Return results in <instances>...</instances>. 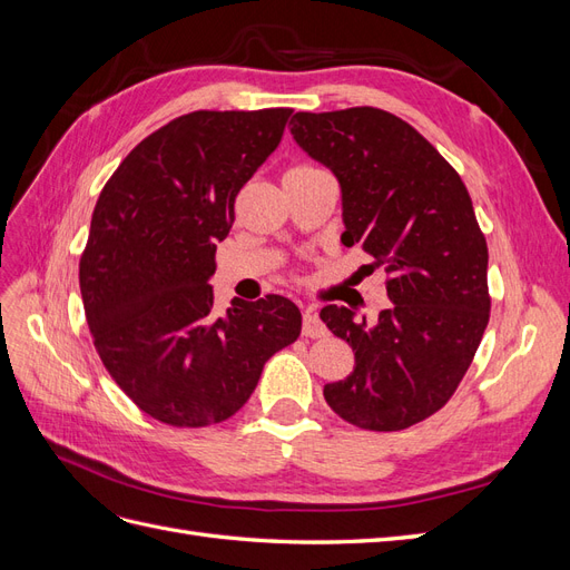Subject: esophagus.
I'll return each mask as SVG.
<instances>
[{
  "label": "esophagus",
  "mask_w": 570,
  "mask_h": 570,
  "mask_svg": "<svg viewBox=\"0 0 570 570\" xmlns=\"http://www.w3.org/2000/svg\"><path fill=\"white\" fill-rule=\"evenodd\" d=\"M302 333H304V337L318 340V337H325V335H327V327L323 325V321H321L314 312H304V318H302Z\"/></svg>",
  "instance_id": "obj_1"
}]
</instances>
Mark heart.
<instances>
[{
    "instance_id": "heart-1",
    "label": "heart",
    "mask_w": 570,
    "mask_h": 570,
    "mask_svg": "<svg viewBox=\"0 0 570 570\" xmlns=\"http://www.w3.org/2000/svg\"><path fill=\"white\" fill-rule=\"evenodd\" d=\"M312 170H323L318 166H312V164H302V166H295L289 170V174H312Z\"/></svg>"
}]
</instances>
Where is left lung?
<instances>
[{"label":"left lung","mask_w":570,"mask_h":570,"mask_svg":"<svg viewBox=\"0 0 570 570\" xmlns=\"http://www.w3.org/2000/svg\"><path fill=\"white\" fill-rule=\"evenodd\" d=\"M289 132L342 187V243L385 268L392 299L375 325L331 304L321 321L354 350L323 387L347 423L392 433L452 400L490 321L488 243L461 176L406 120L375 107L297 111Z\"/></svg>","instance_id":"1"}]
</instances>
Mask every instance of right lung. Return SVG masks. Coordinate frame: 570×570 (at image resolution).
Here are the masks:
<instances>
[{"label": "right lung", "mask_w": 570, "mask_h": 570, "mask_svg": "<svg viewBox=\"0 0 570 570\" xmlns=\"http://www.w3.org/2000/svg\"><path fill=\"white\" fill-rule=\"evenodd\" d=\"M292 109L193 111L120 161L92 212L80 295L95 350L147 416L223 423L247 404L266 361L302 333L281 295L214 314L216 245L235 197L278 147Z\"/></svg>", "instance_id": "right-lung-1"}]
</instances>
